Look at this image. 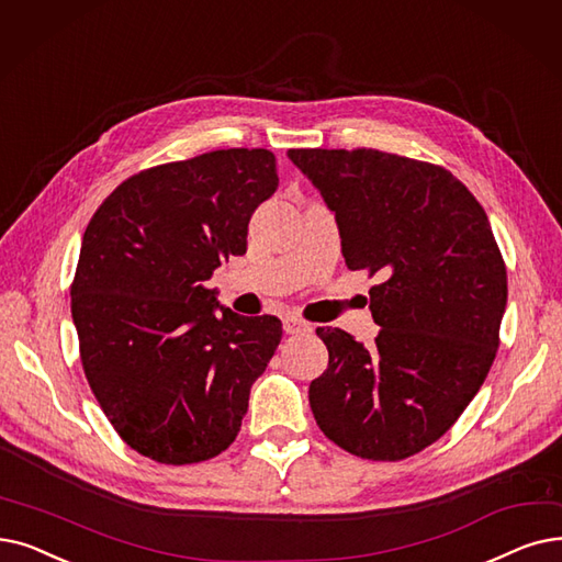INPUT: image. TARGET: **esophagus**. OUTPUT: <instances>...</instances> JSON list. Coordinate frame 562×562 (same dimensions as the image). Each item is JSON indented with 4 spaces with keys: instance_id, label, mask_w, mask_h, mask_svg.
<instances>
[{
    "instance_id": "1",
    "label": "esophagus",
    "mask_w": 562,
    "mask_h": 562,
    "mask_svg": "<svg viewBox=\"0 0 562 562\" xmlns=\"http://www.w3.org/2000/svg\"><path fill=\"white\" fill-rule=\"evenodd\" d=\"M312 326L296 319V316H289V319H284V333L286 335H301V333H310Z\"/></svg>"
}]
</instances>
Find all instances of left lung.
Masks as SVG:
<instances>
[{
    "label": "left lung",
    "mask_w": 562,
    "mask_h": 562,
    "mask_svg": "<svg viewBox=\"0 0 562 562\" xmlns=\"http://www.w3.org/2000/svg\"><path fill=\"white\" fill-rule=\"evenodd\" d=\"M335 213L381 328L370 347L316 328L328 370L310 383L316 425L347 452L397 461L438 441L490 374L507 273L480 202L448 169L376 149H289Z\"/></svg>",
    "instance_id": "left-lung-1"
}]
</instances>
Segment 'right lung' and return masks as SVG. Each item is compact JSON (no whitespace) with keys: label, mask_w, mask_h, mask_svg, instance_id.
I'll list each match as a JSON object with an SVG mask.
<instances>
[{"label":"right lung","mask_w":562,"mask_h":562,"mask_svg":"<svg viewBox=\"0 0 562 562\" xmlns=\"http://www.w3.org/2000/svg\"><path fill=\"white\" fill-rule=\"evenodd\" d=\"M276 156L221 149L126 179L87 225L70 312L87 381L116 434L158 463L227 450L273 358L278 316H240L206 289L246 255Z\"/></svg>","instance_id":"right-lung-1"}]
</instances>
